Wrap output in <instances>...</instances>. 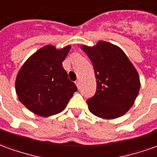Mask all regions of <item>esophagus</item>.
<instances>
[{"mask_svg":"<svg viewBox=\"0 0 157 157\" xmlns=\"http://www.w3.org/2000/svg\"><path fill=\"white\" fill-rule=\"evenodd\" d=\"M75 84H76L78 89H79V88H80V82H79V80L75 81Z\"/></svg>","mask_w":157,"mask_h":157,"instance_id":"obj_1","label":"esophagus"}]
</instances>
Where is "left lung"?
<instances>
[{
	"mask_svg": "<svg viewBox=\"0 0 157 157\" xmlns=\"http://www.w3.org/2000/svg\"><path fill=\"white\" fill-rule=\"evenodd\" d=\"M81 48L92 62L97 91L87 100L89 110L97 117L115 119L130 109L140 89L139 76L121 48L104 41Z\"/></svg>",
	"mask_w": 157,
	"mask_h": 157,
	"instance_id": "left-lung-1",
	"label": "left lung"
}]
</instances>
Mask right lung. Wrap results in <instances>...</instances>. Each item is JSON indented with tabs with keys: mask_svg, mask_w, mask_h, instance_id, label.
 Masks as SVG:
<instances>
[{
	"mask_svg": "<svg viewBox=\"0 0 157 157\" xmlns=\"http://www.w3.org/2000/svg\"><path fill=\"white\" fill-rule=\"evenodd\" d=\"M70 48V45L61 49L47 45L20 68L15 82L16 93L19 101L36 114L48 117L63 111L78 90L62 67Z\"/></svg>",
	"mask_w": 157,
	"mask_h": 157,
	"instance_id": "add662e5",
	"label": "right lung"
}]
</instances>
